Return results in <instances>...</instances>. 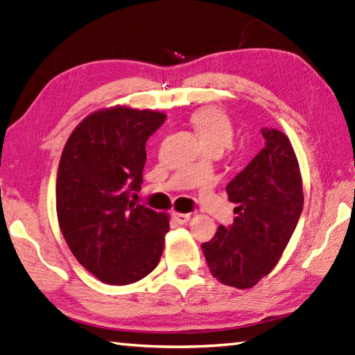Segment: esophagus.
Masks as SVG:
<instances>
[{"mask_svg": "<svg viewBox=\"0 0 355 355\" xmlns=\"http://www.w3.org/2000/svg\"><path fill=\"white\" fill-rule=\"evenodd\" d=\"M173 218L178 225H184L191 220V214H180V212H173Z\"/></svg>", "mask_w": 355, "mask_h": 355, "instance_id": "esophagus-1", "label": "esophagus"}]
</instances>
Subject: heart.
Returning <instances> with one entry per match:
<instances>
[{
	"label": "heart",
	"instance_id": "heart-1",
	"mask_svg": "<svg viewBox=\"0 0 355 355\" xmlns=\"http://www.w3.org/2000/svg\"><path fill=\"white\" fill-rule=\"evenodd\" d=\"M192 124L205 146L226 149L234 140V126L218 107H201L192 115Z\"/></svg>",
	"mask_w": 355,
	"mask_h": 355
}]
</instances>
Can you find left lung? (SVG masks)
Returning <instances> with one entry per match:
<instances>
[{"label":"left lung","mask_w":355,"mask_h":355,"mask_svg":"<svg viewBox=\"0 0 355 355\" xmlns=\"http://www.w3.org/2000/svg\"><path fill=\"white\" fill-rule=\"evenodd\" d=\"M265 148L229 182L234 223L201 245L211 274L227 286H255L279 263L303 211L300 168L289 138L263 128Z\"/></svg>","instance_id":"1"}]
</instances>
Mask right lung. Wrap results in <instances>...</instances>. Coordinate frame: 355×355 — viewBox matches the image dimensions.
Here are the masks:
<instances>
[{"instance_id": "1", "label": "right lung", "mask_w": 355, "mask_h": 355, "mask_svg": "<svg viewBox=\"0 0 355 355\" xmlns=\"http://www.w3.org/2000/svg\"><path fill=\"white\" fill-rule=\"evenodd\" d=\"M166 115L126 106L86 116L69 137L57 173V215L69 249L103 283L144 279L163 254L169 217L130 196L141 189L146 141Z\"/></svg>"}]
</instances>
